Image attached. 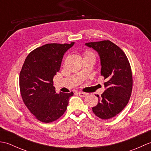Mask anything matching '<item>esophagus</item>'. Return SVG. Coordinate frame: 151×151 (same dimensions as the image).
<instances>
[{
	"label": "esophagus",
	"instance_id": "34e87169",
	"mask_svg": "<svg viewBox=\"0 0 151 151\" xmlns=\"http://www.w3.org/2000/svg\"><path fill=\"white\" fill-rule=\"evenodd\" d=\"M78 95H79V96H81V97H84L88 94L86 93H84V92H79Z\"/></svg>",
	"mask_w": 151,
	"mask_h": 151
}]
</instances>
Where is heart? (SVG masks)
Here are the masks:
<instances>
[{"label": "heart", "mask_w": 151, "mask_h": 151, "mask_svg": "<svg viewBox=\"0 0 151 151\" xmlns=\"http://www.w3.org/2000/svg\"><path fill=\"white\" fill-rule=\"evenodd\" d=\"M84 57H93L95 58L94 54L91 52V51H89V50L85 51V52H84Z\"/></svg>", "instance_id": "obj_1"}]
</instances>
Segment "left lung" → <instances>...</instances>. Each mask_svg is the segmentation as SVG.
<instances>
[{
    "label": "left lung",
    "mask_w": 151,
    "mask_h": 151,
    "mask_svg": "<svg viewBox=\"0 0 151 151\" xmlns=\"http://www.w3.org/2000/svg\"><path fill=\"white\" fill-rule=\"evenodd\" d=\"M97 51L101 58V74L106 90L92 108L95 115L109 119L119 114L127 105L132 90V74L129 61L123 50L109 40L86 43Z\"/></svg>",
    "instance_id": "obj_1"
}]
</instances>
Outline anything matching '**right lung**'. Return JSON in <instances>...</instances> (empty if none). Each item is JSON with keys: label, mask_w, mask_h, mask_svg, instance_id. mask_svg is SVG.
<instances>
[{"label": "right lung", "mask_w": 151, "mask_h": 151, "mask_svg": "<svg viewBox=\"0 0 151 151\" xmlns=\"http://www.w3.org/2000/svg\"><path fill=\"white\" fill-rule=\"evenodd\" d=\"M74 43L44 45L29 53L22 67L19 88L22 101L43 123H51L62 116L73 95V92L56 93L53 78L60 70L64 54Z\"/></svg>", "instance_id": "right-lung-1"}]
</instances>
